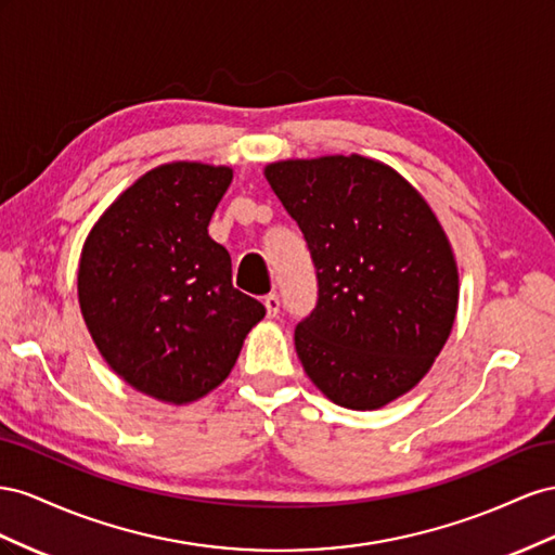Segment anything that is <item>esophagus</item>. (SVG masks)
<instances>
[{
    "mask_svg": "<svg viewBox=\"0 0 555 555\" xmlns=\"http://www.w3.org/2000/svg\"><path fill=\"white\" fill-rule=\"evenodd\" d=\"M264 309H267V315L269 319H276L279 315V309H281V299H279V295H267L264 297Z\"/></svg>",
    "mask_w": 555,
    "mask_h": 555,
    "instance_id": "34e87169",
    "label": "esophagus"
}]
</instances>
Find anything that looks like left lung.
<instances>
[{
  "instance_id": "obj_1",
  "label": "left lung",
  "mask_w": 555,
  "mask_h": 555,
  "mask_svg": "<svg viewBox=\"0 0 555 555\" xmlns=\"http://www.w3.org/2000/svg\"><path fill=\"white\" fill-rule=\"evenodd\" d=\"M302 230L319 302L295 330L327 400L382 409L430 372L457 311V264L430 204L392 167L323 155L264 167Z\"/></svg>"
}]
</instances>
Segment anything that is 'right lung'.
Returning a JSON list of instances; mask_svg holds the SVG:
<instances>
[{
	"instance_id": "1",
	"label": "right lung",
	"mask_w": 555,
	"mask_h": 555,
	"mask_svg": "<svg viewBox=\"0 0 555 555\" xmlns=\"http://www.w3.org/2000/svg\"><path fill=\"white\" fill-rule=\"evenodd\" d=\"M230 167L167 163L146 171L92 225L78 260V305L98 351L125 384L190 404L232 372L264 307L232 286L209 220Z\"/></svg>"
}]
</instances>
